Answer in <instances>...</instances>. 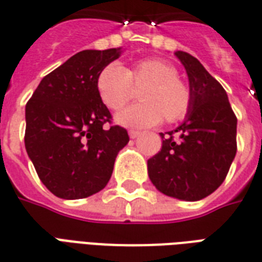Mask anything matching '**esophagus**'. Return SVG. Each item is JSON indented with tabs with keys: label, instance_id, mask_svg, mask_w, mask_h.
<instances>
[{
	"label": "esophagus",
	"instance_id": "34e87169",
	"mask_svg": "<svg viewBox=\"0 0 262 262\" xmlns=\"http://www.w3.org/2000/svg\"><path fill=\"white\" fill-rule=\"evenodd\" d=\"M140 135H141V132H139V130H135V129L129 130V136H130V139H136V137H139Z\"/></svg>",
	"mask_w": 262,
	"mask_h": 262
}]
</instances>
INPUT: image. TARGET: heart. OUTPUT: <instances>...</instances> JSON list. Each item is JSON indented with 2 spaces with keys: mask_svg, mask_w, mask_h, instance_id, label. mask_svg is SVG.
<instances>
[{
  "mask_svg": "<svg viewBox=\"0 0 262 262\" xmlns=\"http://www.w3.org/2000/svg\"><path fill=\"white\" fill-rule=\"evenodd\" d=\"M99 99L107 108L121 110L139 90L140 103L117 115L129 127H148L163 121L177 122L186 117L193 102L190 85L178 77V69L162 58L139 59L123 69L111 62L102 68L95 81Z\"/></svg>",
  "mask_w": 262,
  "mask_h": 262,
  "instance_id": "b5f03b06",
  "label": "heart"
}]
</instances>
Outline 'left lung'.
Instances as JSON below:
<instances>
[{
	"label": "left lung",
	"mask_w": 262,
	"mask_h": 262,
	"mask_svg": "<svg viewBox=\"0 0 262 262\" xmlns=\"http://www.w3.org/2000/svg\"><path fill=\"white\" fill-rule=\"evenodd\" d=\"M193 94L186 119L162 136V149L148 159V175L166 195L197 201L226 179L236 154V115L227 94L193 55L177 51Z\"/></svg>",
	"instance_id": "obj_1"
}]
</instances>
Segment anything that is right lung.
Here are the masks:
<instances>
[{
    "instance_id": "1",
    "label": "right lung",
    "mask_w": 262,
    "mask_h": 262,
    "mask_svg": "<svg viewBox=\"0 0 262 262\" xmlns=\"http://www.w3.org/2000/svg\"><path fill=\"white\" fill-rule=\"evenodd\" d=\"M118 57L119 49L80 51L45 76L27 102V154L39 179L59 199L102 190L129 141L126 129L111 123L95 87L102 68Z\"/></svg>"
}]
</instances>
